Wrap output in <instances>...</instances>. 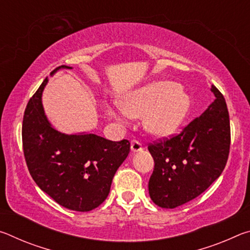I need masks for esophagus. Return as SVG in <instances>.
<instances>
[{"label":"esophagus","instance_id":"obj_1","mask_svg":"<svg viewBox=\"0 0 250 250\" xmlns=\"http://www.w3.org/2000/svg\"><path fill=\"white\" fill-rule=\"evenodd\" d=\"M143 150V146H142V143L138 140H132L131 141V151L133 152H140Z\"/></svg>","mask_w":250,"mask_h":250}]
</instances>
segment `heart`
I'll use <instances>...</instances> for the list:
<instances>
[{"label": "heart", "instance_id": "obj_1", "mask_svg": "<svg viewBox=\"0 0 250 250\" xmlns=\"http://www.w3.org/2000/svg\"><path fill=\"white\" fill-rule=\"evenodd\" d=\"M189 108L188 95L171 83H155L122 100L121 109L130 118L143 117L147 132L166 137L182 124Z\"/></svg>", "mask_w": 250, "mask_h": 250}]
</instances>
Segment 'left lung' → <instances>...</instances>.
Masks as SVG:
<instances>
[{
    "instance_id": "obj_1",
    "label": "left lung",
    "mask_w": 250,
    "mask_h": 250,
    "mask_svg": "<svg viewBox=\"0 0 250 250\" xmlns=\"http://www.w3.org/2000/svg\"><path fill=\"white\" fill-rule=\"evenodd\" d=\"M215 100L179 134L149 143L154 170L149 181L151 200L163 208H175L194 200L218 179L230 146L229 115L216 87Z\"/></svg>"
}]
</instances>
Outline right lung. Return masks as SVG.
I'll list each match as a JSON object with an SVG mask.
<instances>
[{
    "label": "right lung",
    "mask_w": 250,
    "mask_h": 250,
    "mask_svg": "<svg viewBox=\"0 0 250 250\" xmlns=\"http://www.w3.org/2000/svg\"><path fill=\"white\" fill-rule=\"evenodd\" d=\"M59 68H70L61 66ZM46 77L29 99L22 125L23 151L29 174L59 205L77 211L98 207L130 152L128 140L110 141L96 134H64L45 116L42 92Z\"/></svg>",
    "instance_id": "right-lung-1"
}]
</instances>
